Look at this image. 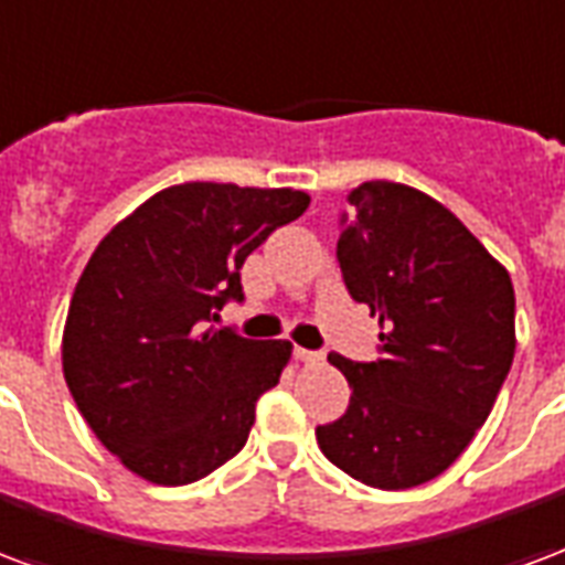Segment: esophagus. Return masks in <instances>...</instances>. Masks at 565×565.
<instances>
[{"mask_svg": "<svg viewBox=\"0 0 565 565\" xmlns=\"http://www.w3.org/2000/svg\"><path fill=\"white\" fill-rule=\"evenodd\" d=\"M294 356L296 362H305V365H317V362H323V353H317V350H305V347H296Z\"/></svg>", "mask_w": 565, "mask_h": 565, "instance_id": "obj_1", "label": "esophagus"}]
</instances>
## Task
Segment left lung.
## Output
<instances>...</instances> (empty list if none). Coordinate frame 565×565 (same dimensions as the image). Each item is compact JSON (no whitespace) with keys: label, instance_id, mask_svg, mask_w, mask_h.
Listing matches in <instances>:
<instances>
[{"label":"left lung","instance_id":"1","mask_svg":"<svg viewBox=\"0 0 565 565\" xmlns=\"http://www.w3.org/2000/svg\"><path fill=\"white\" fill-rule=\"evenodd\" d=\"M341 215L338 266L380 317L377 362L329 353L353 388L317 443L383 491L431 482L470 446L515 356L512 278L449 209L398 182H362Z\"/></svg>","mask_w":565,"mask_h":565}]
</instances>
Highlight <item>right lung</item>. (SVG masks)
<instances>
[{
    "instance_id": "add662e5",
    "label": "right lung",
    "mask_w": 565,
    "mask_h": 565,
    "mask_svg": "<svg viewBox=\"0 0 565 565\" xmlns=\"http://www.w3.org/2000/svg\"><path fill=\"white\" fill-rule=\"evenodd\" d=\"M294 188L185 182L158 191L102 239L71 296L62 371L95 437L154 484L198 482L248 440L290 341L215 329L242 302L239 269L302 215Z\"/></svg>"
}]
</instances>
